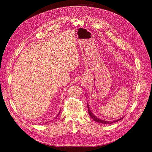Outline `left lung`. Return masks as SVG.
Returning <instances> with one entry per match:
<instances>
[{
	"mask_svg": "<svg viewBox=\"0 0 152 152\" xmlns=\"http://www.w3.org/2000/svg\"><path fill=\"white\" fill-rule=\"evenodd\" d=\"M86 94H87L86 93ZM89 106V104H88V103H87V108H88V112H89V115H90V116L93 119V120H94V121H95V122H97V123H102V124H112V123H115V122H118V121L121 120V119H122L124 118V117H122V118H119V119H116V120H115V121H110L103 120V119H100V118H97L95 115H94L92 113V111L90 110Z\"/></svg>",
	"mask_w": 152,
	"mask_h": 152,
	"instance_id": "1",
	"label": "left lung"
}]
</instances>
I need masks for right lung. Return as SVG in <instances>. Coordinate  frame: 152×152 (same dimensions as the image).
I'll list each match as a JSON object with an SVG mask.
<instances>
[{"label": "right lung", "instance_id": "add662e5", "mask_svg": "<svg viewBox=\"0 0 152 152\" xmlns=\"http://www.w3.org/2000/svg\"><path fill=\"white\" fill-rule=\"evenodd\" d=\"M59 114H60V112H59V113H58V115H57V116H56V118H57V116H58V115H59Z\"/></svg>", "mask_w": 152, "mask_h": 152}]
</instances>
